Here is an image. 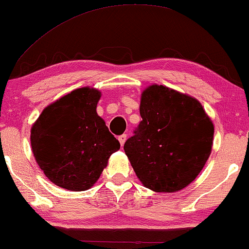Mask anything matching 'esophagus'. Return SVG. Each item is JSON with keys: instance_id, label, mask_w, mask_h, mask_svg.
Instances as JSON below:
<instances>
[{"instance_id": "esophagus-1", "label": "esophagus", "mask_w": 249, "mask_h": 249, "mask_svg": "<svg viewBox=\"0 0 249 249\" xmlns=\"http://www.w3.org/2000/svg\"><path fill=\"white\" fill-rule=\"evenodd\" d=\"M118 139H119V142H120L121 146H124L125 141H127V135H121V136H119Z\"/></svg>"}]
</instances>
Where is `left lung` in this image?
<instances>
[{"mask_svg": "<svg viewBox=\"0 0 249 249\" xmlns=\"http://www.w3.org/2000/svg\"><path fill=\"white\" fill-rule=\"evenodd\" d=\"M142 120L124 149L146 188L175 193L196 179L210 158L214 125L202 104L162 85L142 93Z\"/></svg>", "mask_w": 249, "mask_h": 249, "instance_id": "obj_1", "label": "left lung"}]
</instances>
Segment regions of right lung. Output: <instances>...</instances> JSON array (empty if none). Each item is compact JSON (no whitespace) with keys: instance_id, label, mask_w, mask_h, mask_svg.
Returning a JSON list of instances; mask_svg holds the SVG:
<instances>
[{"instance_id":"obj_1","label":"right lung","mask_w":249,"mask_h":249,"mask_svg":"<svg viewBox=\"0 0 249 249\" xmlns=\"http://www.w3.org/2000/svg\"><path fill=\"white\" fill-rule=\"evenodd\" d=\"M100 98L95 88H78L44 108L33 124L30 142L37 164L61 188L89 189L120 148L98 117Z\"/></svg>"}]
</instances>
